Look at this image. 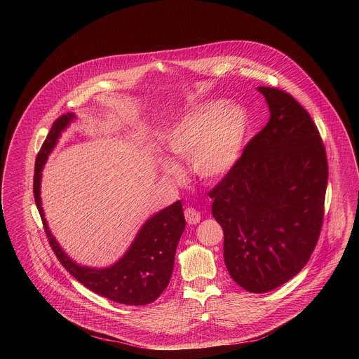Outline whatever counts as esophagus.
Returning <instances> with one entry per match:
<instances>
[{
    "label": "esophagus",
    "instance_id": "34e87169",
    "mask_svg": "<svg viewBox=\"0 0 359 359\" xmlns=\"http://www.w3.org/2000/svg\"><path fill=\"white\" fill-rule=\"evenodd\" d=\"M201 218H202L201 212H199L198 210H195L194 207H188V208L185 210V219H187V222H188L189 225L198 224V222L201 221Z\"/></svg>",
    "mask_w": 359,
    "mask_h": 359
}]
</instances>
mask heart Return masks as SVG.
Here are the masks:
<instances>
[{"instance_id":"1","label":"heart","mask_w":359,"mask_h":359,"mask_svg":"<svg viewBox=\"0 0 359 359\" xmlns=\"http://www.w3.org/2000/svg\"><path fill=\"white\" fill-rule=\"evenodd\" d=\"M248 116L236 104H203L175 124L167 140L172 154L189 158L192 170L205 180L224 177L235 165L248 131ZM165 174L180 178L181 168L163 158Z\"/></svg>"}]
</instances>
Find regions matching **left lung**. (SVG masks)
I'll return each instance as SVG.
<instances>
[{"label": "left lung", "instance_id": "1", "mask_svg": "<svg viewBox=\"0 0 359 359\" xmlns=\"http://www.w3.org/2000/svg\"><path fill=\"white\" fill-rule=\"evenodd\" d=\"M271 117L208 196L224 229V259L245 290L266 293L296 276L319 239L327 160L316 126L290 94L257 88Z\"/></svg>", "mask_w": 359, "mask_h": 359}]
</instances>
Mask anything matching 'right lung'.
I'll list each match as a JSON object with an SVG mask.
<instances>
[{
  "label": "right lung",
  "mask_w": 359,
  "mask_h": 359,
  "mask_svg": "<svg viewBox=\"0 0 359 359\" xmlns=\"http://www.w3.org/2000/svg\"><path fill=\"white\" fill-rule=\"evenodd\" d=\"M74 118V113H66L55 120L36 158L34 201L52 250L65 269L91 292L126 306L151 304L164 292L172 273L177 245L187 225L182 203L178 201L152 215L141 226L126 255L113 265L91 268L74 262L52 236L40 198L44 164L56 147L60 134Z\"/></svg>",
  "instance_id": "add662e5"
}]
</instances>
